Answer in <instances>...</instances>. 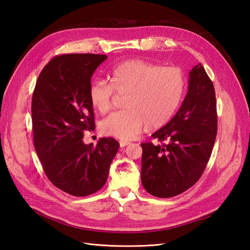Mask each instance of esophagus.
<instances>
[{"label": "esophagus", "mask_w": 250, "mask_h": 250, "mask_svg": "<svg viewBox=\"0 0 250 250\" xmlns=\"http://www.w3.org/2000/svg\"><path fill=\"white\" fill-rule=\"evenodd\" d=\"M130 142L129 141H120V146L121 147H125L127 145H129Z\"/></svg>", "instance_id": "esophagus-1"}]
</instances>
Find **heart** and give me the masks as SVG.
I'll return each mask as SVG.
<instances>
[{
  "label": "heart",
  "mask_w": 250,
  "mask_h": 250,
  "mask_svg": "<svg viewBox=\"0 0 250 250\" xmlns=\"http://www.w3.org/2000/svg\"><path fill=\"white\" fill-rule=\"evenodd\" d=\"M109 83L94 80L88 87L92 106L107 112L115 93L125 96V110L104 118L101 131L123 141L132 140L146 125L158 128L168 123L176 112L186 92V77L177 66H161L142 59H131L112 66Z\"/></svg>",
  "instance_id": "heart-1"
}]
</instances>
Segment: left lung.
<instances>
[{
  "label": "left lung",
  "mask_w": 250,
  "mask_h": 250,
  "mask_svg": "<svg viewBox=\"0 0 250 250\" xmlns=\"http://www.w3.org/2000/svg\"><path fill=\"white\" fill-rule=\"evenodd\" d=\"M188 77V93L176 115L152 134L162 144H141L142 184L155 197H174L197 183L215 144L218 120L213 82L201 63Z\"/></svg>",
  "instance_id": "8db88e82"
}]
</instances>
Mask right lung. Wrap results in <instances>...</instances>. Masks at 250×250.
<instances>
[{"label": "right lung", "mask_w": 250, "mask_h": 250, "mask_svg": "<svg viewBox=\"0 0 250 250\" xmlns=\"http://www.w3.org/2000/svg\"><path fill=\"white\" fill-rule=\"evenodd\" d=\"M106 55L63 54L52 58L36 81L32 96L34 147L51 183L82 197L105 185L120 144L102 138L97 146L83 143L84 130H94L88 98L94 72Z\"/></svg>", "instance_id": "add662e5"}]
</instances>
